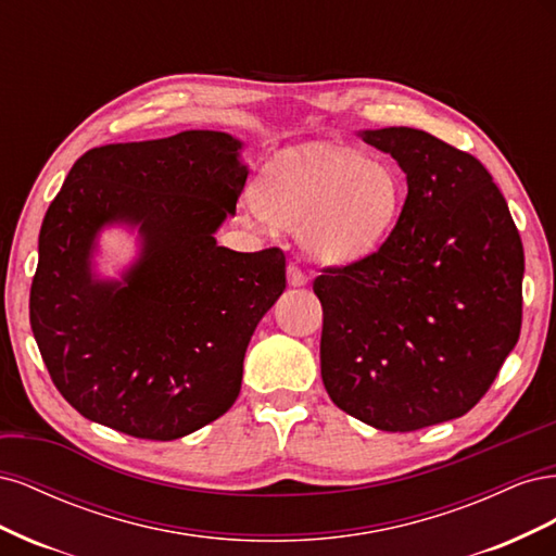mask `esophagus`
<instances>
[{
  "label": "esophagus",
  "instance_id": "1",
  "mask_svg": "<svg viewBox=\"0 0 556 556\" xmlns=\"http://www.w3.org/2000/svg\"><path fill=\"white\" fill-rule=\"evenodd\" d=\"M288 280H290L292 288H301V285L308 282V276H306L304 268H301L299 264L292 262V264L288 266Z\"/></svg>",
  "mask_w": 556,
  "mask_h": 556
}]
</instances>
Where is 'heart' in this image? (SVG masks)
I'll return each mask as SVG.
<instances>
[{"mask_svg": "<svg viewBox=\"0 0 556 556\" xmlns=\"http://www.w3.org/2000/svg\"><path fill=\"white\" fill-rule=\"evenodd\" d=\"M403 204L406 182L392 164L306 143L264 166L243 211L257 225H299L301 243L319 260L355 262L390 237Z\"/></svg>", "mask_w": 556, "mask_h": 556, "instance_id": "b5f03b06", "label": "heart"}]
</instances>
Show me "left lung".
<instances>
[{"label": "left lung", "instance_id": "left-lung-1", "mask_svg": "<svg viewBox=\"0 0 556 556\" xmlns=\"http://www.w3.org/2000/svg\"><path fill=\"white\" fill-rule=\"evenodd\" d=\"M362 139L399 162L408 197L376 252L313 280L319 368L348 415L417 431L466 415L510 355L525 248L480 160L413 127Z\"/></svg>", "mask_w": 556, "mask_h": 556}]
</instances>
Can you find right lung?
Segmentation results:
<instances>
[{
	"label": "right lung",
	"instance_id": "obj_1",
	"mask_svg": "<svg viewBox=\"0 0 556 556\" xmlns=\"http://www.w3.org/2000/svg\"><path fill=\"white\" fill-rule=\"evenodd\" d=\"M239 150L208 129L99 146L50 201L29 325L50 380L83 417L174 441L237 401L250 336L285 290L280 248L237 252L213 237L248 178ZM113 222L142 233L123 283L89 268L98 229Z\"/></svg>",
	"mask_w": 556,
	"mask_h": 556
}]
</instances>
